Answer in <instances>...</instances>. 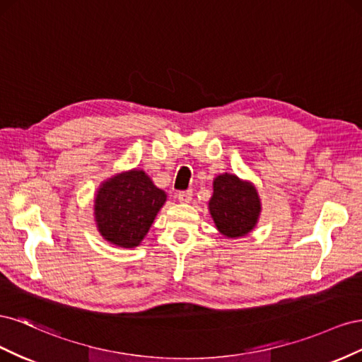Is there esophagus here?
Segmentation results:
<instances>
[{
  "instance_id": "obj_1",
  "label": "esophagus",
  "mask_w": 362,
  "mask_h": 362,
  "mask_svg": "<svg viewBox=\"0 0 362 362\" xmlns=\"http://www.w3.org/2000/svg\"><path fill=\"white\" fill-rule=\"evenodd\" d=\"M177 196H178V201L181 204H189L192 201L193 193H192V190H187V192H180Z\"/></svg>"
}]
</instances>
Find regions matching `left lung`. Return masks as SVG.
<instances>
[{
	"mask_svg": "<svg viewBox=\"0 0 362 362\" xmlns=\"http://www.w3.org/2000/svg\"><path fill=\"white\" fill-rule=\"evenodd\" d=\"M208 210L217 231L223 237L242 238L254 231L262 206L254 182L225 172L213 181Z\"/></svg>",
	"mask_w": 362,
	"mask_h": 362,
	"instance_id": "8db88e82",
	"label": "left lung"
}]
</instances>
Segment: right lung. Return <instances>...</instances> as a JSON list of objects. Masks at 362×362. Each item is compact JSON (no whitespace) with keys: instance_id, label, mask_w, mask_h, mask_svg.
I'll return each instance as SVG.
<instances>
[{"instance_id":"right-lung-1","label":"right lung","mask_w":362,"mask_h":362,"mask_svg":"<svg viewBox=\"0 0 362 362\" xmlns=\"http://www.w3.org/2000/svg\"><path fill=\"white\" fill-rule=\"evenodd\" d=\"M168 194L141 169H129L101 182L95 193L98 233L117 247H136L148 234Z\"/></svg>"}]
</instances>
